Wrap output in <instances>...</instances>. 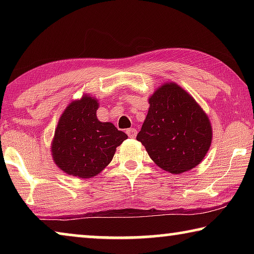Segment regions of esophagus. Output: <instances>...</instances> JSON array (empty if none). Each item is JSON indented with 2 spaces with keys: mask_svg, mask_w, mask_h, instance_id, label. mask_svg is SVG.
I'll return each mask as SVG.
<instances>
[{
  "mask_svg": "<svg viewBox=\"0 0 254 254\" xmlns=\"http://www.w3.org/2000/svg\"><path fill=\"white\" fill-rule=\"evenodd\" d=\"M127 134L128 135V137H131V139H133V137L136 136V130H135L134 127L128 128V130L127 131Z\"/></svg>",
  "mask_w": 254,
  "mask_h": 254,
  "instance_id": "34e87169",
  "label": "esophagus"
}]
</instances>
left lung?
<instances>
[{"label": "left lung", "instance_id": "obj_1", "mask_svg": "<svg viewBox=\"0 0 254 254\" xmlns=\"http://www.w3.org/2000/svg\"><path fill=\"white\" fill-rule=\"evenodd\" d=\"M147 118L137 133L158 167L179 175L199 165L212 144L209 118L190 94L170 81L149 97Z\"/></svg>", "mask_w": 254, "mask_h": 254}]
</instances>
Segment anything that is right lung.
<instances>
[{
	"mask_svg": "<svg viewBox=\"0 0 254 254\" xmlns=\"http://www.w3.org/2000/svg\"><path fill=\"white\" fill-rule=\"evenodd\" d=\"M98 106L96 97L84 94L71 101L59 118L50 149L54 162L67 175L81 179L95 177L127 139L113 123L97 119Z\"/></svg>",
	"mask_w": 254,
	"mask_h": 254,
	"instance_id": "add662e5",
	"label": "right lung"
}]
</instances>
